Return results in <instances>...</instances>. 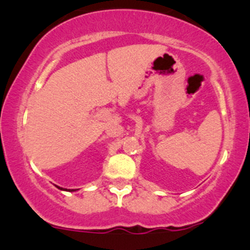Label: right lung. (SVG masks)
<instances>
[{
  "label": "right lung",
  "mask_w": 250,
  "mask_h": 250,
  "mask_svg": "<svg viewBox=\"0 0 250 250\" xmlns=\"http://www.w3.org/2000/svg\"><path fill=\"white\" fill-rule=\"evenodd\" d=\"M57 188H59V189H61V190H67V189H63V188H60V187H57ZM69 191H74V189H71V190H70V189H69Z\"/></svg>",
  "instance_id": "obj_1"
}]
</instances>
